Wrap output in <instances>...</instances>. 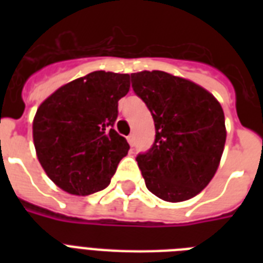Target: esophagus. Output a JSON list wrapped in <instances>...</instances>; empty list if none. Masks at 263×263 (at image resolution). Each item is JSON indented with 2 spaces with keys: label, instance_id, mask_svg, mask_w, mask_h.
Returning a JSON list of instances; mask_svg holds the SVG:
<instances>
[{
  "label": "esophagus",
  "instance_id": "esophagus-1",
  "mask_svg": "<svg viewBox=\"0 0 263 263\" xmlns=\"http://www.w3.org/2000/svg\"><path fill=\"white\" fill-rule=\"evenodd\" d=\"M127 140H128V143H129V146H131V147H134V146H135V136L129 135L127 138Z\"/></svg>",
  "mask_w": 263,
  "mask_h": 263
}]
</instances>
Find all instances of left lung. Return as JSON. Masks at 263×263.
Returning a JSON list of instances; mask_svg holds the SVG:
<instances>
[{
	"label": "left lung",
	"instance_id": "obj_1",
	"mask_svg": "<svg viewBox=\"0 0 263 263\" xmlns=\"http://www.w3.org/2000/svg\"><path fill=\"white\" fill-rule=\"evenodd\" d=\"M132 88L152 113L156 140L138 154L146 187L166 202L191 199L213 179L224 152V110L209 91L162 71L132 73Z\"/></svg>",
	"mask_w": 263,
	"mask_h": 263
}]
</instances>
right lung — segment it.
Wrapping results in <instances>:
<instances>
[{"instance_id":"1","label":"right lung","mask_w":263,"mask_h":263,"mask_svg":"<svg viewBox=\"0 0 263 263\" xmlns=\"http://www.w3.org/2000/svg\"><path fill=\"white\" fill-rule=\"evenodd\" d=\"M129 75L95 71L60 87L36 110L35 150L61 190L90 195L106 188L129 144L113 128Z\"/></svg>"}]
</instances>
